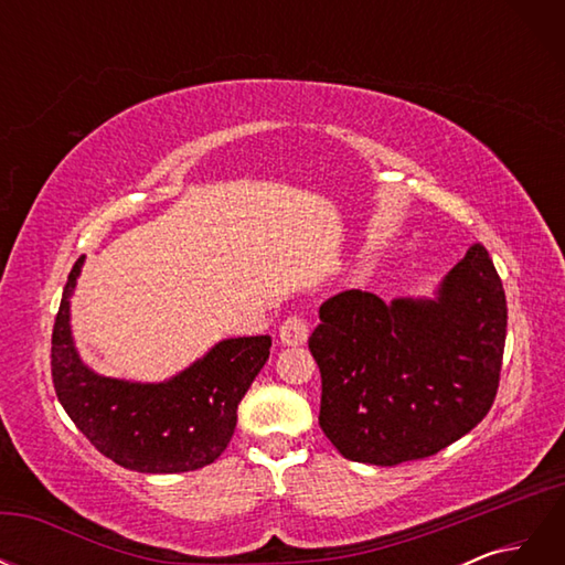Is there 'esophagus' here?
<instances>
[{"label":"esophagus","mask_w":565,"mask_h":565,"mask_svg":"<svg viewBox=\"0 0 565 565\" xmlns=\"http://www.w3.org/2000/svg\"><path fill=\"white\" fill-rule=\"evenodd\" d=\"M311 334V324L303 316H289L282 324H280V341L287 347H301L306 344V339Z\"/></svg>","instance_id":"obj_1"}]
</instances>
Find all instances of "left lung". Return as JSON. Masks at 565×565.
<instances>
[{"mask_svg": "<svg viewBox=\"0 0 565 565\" xmlns=\"http://www.w3.org/2000/svg\"><path fill=\"white\" fill-rule=\"evenodd\" d=\"M507 297L488 249H467L436 299L347 289L320 306V429L351 461L396 467L469 434L494 403Z\"/></svg>", "mask_w": 565, "mask_h": 565, "instance_id": "left-lung-1", "label": "left lung"}]
</instances>
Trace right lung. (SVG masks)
<instances>
[{
	"label": "right lung",
	"mask_w": 565,
	"mask_h": 565,
	"mask_svg": "<svg viewBox=\"0 0 565 565\" xmlns=\"http://www.w3.org/2000/svg\"><path fill=\"white\" fill-rule=\"evenodd\" d=\"M82 262L67 276L51 332V380L67 417L100 455L131 471L183 473L212 465L231 443L237 405L268 361L270 337L218 341L162 384L98 377L79 361L67 324Z\"/></svg>",
	"instance_id": "1"
}]
</instances>
